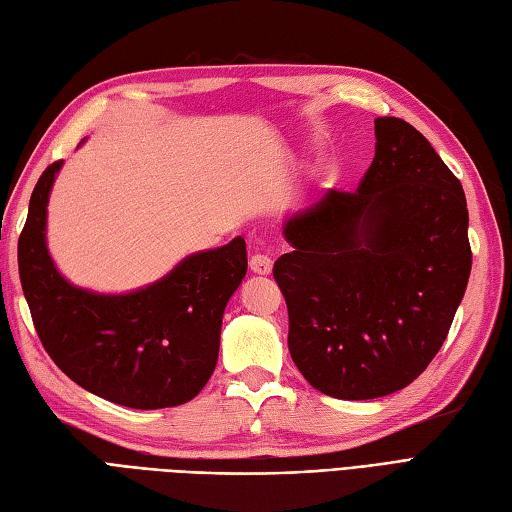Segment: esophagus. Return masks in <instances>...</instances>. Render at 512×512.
<instances>
[{
    "mask_svg": "<svg viewBox=\"0 0 512 512\" xmlns=\"http://www.w3.org/2000/svg\"><path fill=\"white\" fill-rule=\"evenodd\" d=\"M250 269L258 275H269L273 271V260L267 254H254L250 258Z\"/></svg>",
    "mask_w": 512,
    "mask_h": 512,
    "instance_id": "esophagus-1",
    "label": "esophagus"
}]
</instances>
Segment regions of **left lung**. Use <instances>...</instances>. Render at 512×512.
I'll return each instance as SVG.
<instances>
[{"label": "left lung", "mask_w": 512, "mask_h": 512, "mask_svg": "<svg viewBox=\"0 0 512 512\" xmlns=\"http://www.w3.org/2000/svg\"><path fill=\"white\" fill-rule=\"evenodd\" d=\"M375 137L355 193L331 189L284 219L293 252L273 265L290 357L312 388L342 400L420 377L472 271L459 178L405 120L377 118Z\"/></svg>", "instance_id": "8db88e82"}]
</instances>
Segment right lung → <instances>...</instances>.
Instances as JSON below:
<instances>
[{
	"instance_id": "add662e5",
	"label": "right lung",
	"mask_w": 512,
	"mask_h": 512,
	"mask_svg": "<svg viewBox=\"0 0 512 512\" xmlns=\"http://www.w3.org/2000/svg\"><path fill=\"white\" fill-rule=\"evenodd\" d=\"M62 165L51 163L38 178L19 239L21 286L40 342L66 377L109 403H187L215 370L224 310L247 273L245 239L189 254L129 293L75 286L47 247V206Z\"/></svg>"
}]
</instances>
